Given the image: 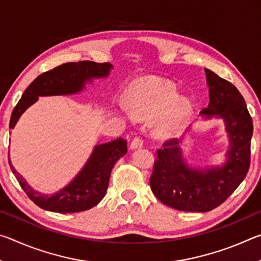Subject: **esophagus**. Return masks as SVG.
Returning a JSON list of instances; mask_svg holds the SVG:
<instances>
[{
    "mask_svg": "<svg viewBox=\"0 0 261 261\" xmlns=\"http://www.w3.org/2000/svg\"><path fill=\"white\" fill-rule=\"evenodd\" d=\"M144 145V141L143 139L140 138V137H135L134 139L131 140V144H130V148L131 149H135V148H138V147H141Z\"/></svg>",
    "mask_w": 261,
    "mask_h": 261,
    "instance_id": "34e87169",
    "label": "esophagus"
}]
</instances>
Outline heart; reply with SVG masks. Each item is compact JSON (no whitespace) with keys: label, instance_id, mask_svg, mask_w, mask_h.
<instances>
[{"label":"heart","instance_id":"obj_1","mask_svg":"<svg viewBox=\"0 0 261 261\" xmlns=\"http://www.w3.org/2000/svg\"><path fill=\"white\" fill-rule=\"evenodd\" d=\"M131 107L135 114L144 117L154 116L166 109L159 123V132L166 137L173 136L179 130L190 112L189 102L177 98L175 87L156 78H145L136 83L132 90Z\"/></svg>","mask_w":261,"mask_h":261}]
</instances>
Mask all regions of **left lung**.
Returning a JSON list of instances; mask_svg holds the SVG:
<instances>
[{
    "instance_id": "1",
    "label": "left lung",
    "mask_w": 261,
    "mask_h": 261,
    "mask_svg": "<svg viewBox=\"0 0 261 261\" xmlns=\"http://www.w3.org/2000/svg\"><path fill=\"white\" fill-rule=\"evenodd\" d=\"M210 86L206 117H221L230 140L228 159L222 167L196 169L184 162L178 139L166 140L156 151L151 190L159 200L184 212H210L235 191L249 171L252 118L240 91L226 79L205 69Z\"/></svg>"
}]
</instances>
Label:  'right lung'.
Returning a JSON list of instances; mask_svg holds the SVG:
<instances>
[{
	"label": "right lung",
	"instance_id": "add662e5",
	"mask_svg": "<svg viewBox=\"0 0 261 261\" xmlns=\"http://www.w3.org/2000/svg\"><path fill=\"white\" fill-rule=\"evenodd\" d=\"M112 64L95 63L92 61L69 62L41 73L26 88L18 103L12 110L9 127L14 129L20 115L41 95L72 94L82 91L92 78L108 76ZM127 152L126 140L118 138L94 147L91 158L71 183L51 196L41 194L25 182L23 176L9 165L21 189L35 205L56 213H77L98 205L108 189L110 173L115 163Z\"/></svg>",
	"mask_w": 261,
	"mask_h": 261
}]
</instances>
